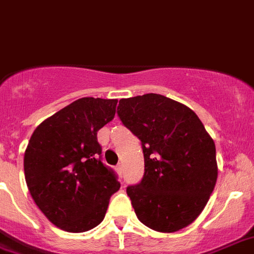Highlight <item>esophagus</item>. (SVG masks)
<instances>
[{"label":"esophagus","mask_w":254,"mask_h":254,"mask_svg":"<svg viewBox=\"0 0 254 254\" xmlns=\"http://www.w3.org/2000/svg\"><path fill=\"white\" fill-rule=\"evenodd\" d=\"M116 173H118L119 178H123V176H124V166L121 164H119L118 166H116Z\"/></svg>","instance_id":"obj_1"}]
</instances>
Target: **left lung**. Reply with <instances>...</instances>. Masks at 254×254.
<instances>
[{
  "instance_id": "1",
  "label": "left lung",
  "mask_w": 254,
  "mask_h": 254,
  "mask_svg": "<svg viewBox=\"0 0 254 254\" xmlns=\"http://www.w3.org/2000/svg\"><path fill=\"white\" fill-rule=\"evenodd\" d=\"M118 115L144 154L142 182L127 188L136 217L161 233L187 228L216 185L213 139L193 110L161 94L123 98Z\"/></svg>"
}]
</instances>
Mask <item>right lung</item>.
I'll use <instances>...</instances> for the list:
<instances>
[{
  "instance_id": "add662e5",
  "label": "right lung",
  "mask_w": 254,
  "mask_h": 254,
  "mask_svg": "<svg viewBox=\"0 0 254 254\" xmlns=\"http://www.w3.org/2000/svg\"><path fill=\"white\" fill-rule=\"evenodd\" d=\"M118 100L84 97L42 121L24 154L30 195L55 226L83 233L103 221L120 183L101 161L97 131L115 118Z\"/></svg>"
}]
</instances>
